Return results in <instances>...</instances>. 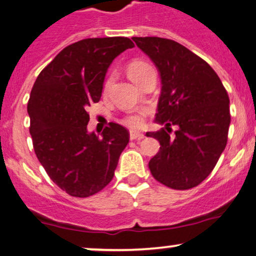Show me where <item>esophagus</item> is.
Returning a JSON list of instances; mask_svg holds the SVG:
<instances>
[{
  "label": "esophagus",
  "mask_w": 256,
  "mask_h": 256,
  "mask_svg": "<svg viewBox=\"0 0 256 256\" xmlns=\"http://www.w3.org/2000/svg\"><path fill=\"white\" fill-rule=\"evenodd\" d=\"M144 134L136 130H130V138L131 140H142Z\"/></svg>",
  "instance_id": "1"
}]
</instances>
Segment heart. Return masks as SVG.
Wrapping results in <instances>:
<instances>
[{"label":"heart","mask_w":256,"mask_h":256,"mask_svg":"<svg viewBox=\"0 0 256 256\" xmlns=\"http://www.w3.org/2000/svg\"><path fill=\"white\" fill-rule=\"evenodd\" d=\"M153 68L144 60H134L128 64V75L134 84L138 85L140 81L147 75V72H150ZM110 85V80H108L106 82V88H108V86ZM126 122L131 126H140L142 124V116L138 114L130 115V116L126 118Z\"/></svg>","instance_id":"heart-1"}]
</instances>
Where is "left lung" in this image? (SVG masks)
Instances as JSON below:
<instances>
[{
	"label": "left lung",
	"mask_w": 256,
	"mask_h": 256,
	"mask_svg": "<svg viewBox=\"0 0 256 256\" xmlns=\"http://www.w3.org/2000/svg\"><path fill=\"white\" fill-rule=\"evenodd\" d=\"M158 69L160 96L156 124L176 125L147 132L160 143L150 159L153 178L174 190H190L210 175L227 143L230 98L214 69L178 42L162 38H132ZM169 131V130H168Z\"/></svg>",
	"instance_id": "8db88e82"
}]
</instances>
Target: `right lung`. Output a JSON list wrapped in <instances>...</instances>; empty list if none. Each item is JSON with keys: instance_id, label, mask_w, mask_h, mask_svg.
Masks as SVG:
<instances>
[{"instance_id": "add662e5", "label": "right lung", "mask_w": 256, "mask_h": 256, "mask_svg": "<svg viewBox=\"0 0 256 256\" xmlns=\"http://www.w3.org/2000/svg\"><path fill=\"white\" fill-rule=\"evenodd\" d=\"M128 38H85L66 47L34 84L28 114L34 150L48 176L72 196L103 190L114 176L130 134L110 122L100 137L87 130V108L102 96L106 74Z\"/></svg>"}]
</instances>
